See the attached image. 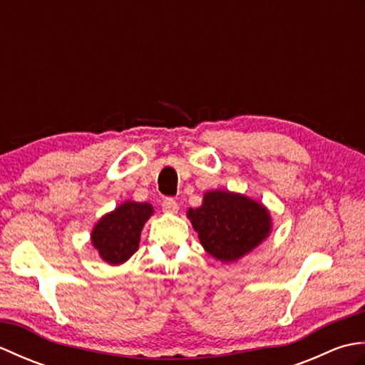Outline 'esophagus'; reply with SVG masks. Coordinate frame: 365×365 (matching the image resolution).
Returning a JSON list of instances; mask_svg holds the SVG:
<instances>
[{"label": "esophagus", "instance_id": "1", "mask_svg": "<svg viewBox=\"0 0 365 365\" xmlns=\"http://www.w3.org/2000/svg\"><path fill=\"white\" fill-rule=\"evenodd\" d=\"M161 208L165 213H177L178 212V204L174 199H165L161 202Z\"/></svg>", "mask_w": 365, "mask_h": 365}]
</instances>
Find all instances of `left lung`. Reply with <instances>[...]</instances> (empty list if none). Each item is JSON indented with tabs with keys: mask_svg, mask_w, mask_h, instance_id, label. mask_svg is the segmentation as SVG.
<instances>
[{
	"mask_svg": "<svg viewBox=\"0 0 365 365\" xmlns=\"http://www.w3.org/2000/svg\"><path fill=\"white\" fill-rule=\"evenodd\" d=\"M188 220L204 250L222 263L237 262L262 245L273 230L268 208L240 192L207 191Z\"/></svg>",
	"mask_w": 365,
	"mask_h": 365,
	"instance_id": "left-lung-1",
	"label": "left lung"
}]
</instances>
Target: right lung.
<instances>
[{"label": "right lung", "mask_w": 365, "mask_h": 365, "mask_svg": "<svg viewBox=\"0 0 365 365\" xmlns=\"http://www.w3.org/2000/svg\"><path fill=\"white\" fill-rule=\"evenodd\" d=\"M153 215L149 202H125L103 215L91 232V243L108 265L127 262L139 247L141 230Z\"/></svg>", "instance_id": "obj_1"}]
</instances>
